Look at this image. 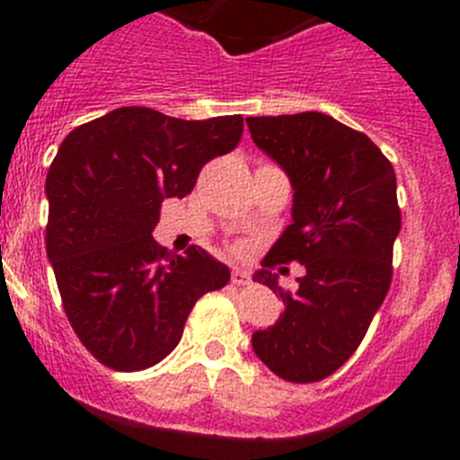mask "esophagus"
<instances>
[{"instance_id": "obj_1", "label": "esophagus", "mask_w": 460, "mask_h": 460, "mask_svg": "<svg viewBox=\"0 0 460 460\" xmlns=\"http://www.w3.org/2000/svg\"><path fill=\"white\" fill-rule=\"evenodd\" d=\"M230 280H233L234 286H246L251 280V276L246 274L243 270H233V276H230Z\"/></svg>"}]
</instances>
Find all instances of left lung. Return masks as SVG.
<instances>
[{"mask_svg":"<svg viewBox=\"0 0 460 460\" xmlns=\"http://www.w3.org/2000/svg\"><path fill=\"white\" fill-rule=\"evenodd\" d=\"M253 142L286 170L295 189L292 223L253 280L286 304L274 327L253 334V350L288 382H320L355 355L392 286L401 230L396 174L371 137L323 112L249 117ZM299 261L295 293L270 270Z\"/></svg>","mask_w":460,"mask_h":460,"instance_id":"8db88e82","label":"left lung"}]
</instances>
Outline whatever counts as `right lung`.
<instances>
[{"instance_id": "right-lung-1", "label": "right lung", "mask_w": 460, "mask_h": 460, "mask_svg": "<svg viewBox=\"0 0 460 460\" xmlns=\"http://www.w3.org/2000/svg\"><path fill=\"white\" fill-rule=\"evenodd\" d=\"M243 117L186 121L117 108L73 128L46 180V249L80 343L115 371H142L177 348L195 302L230 270L200 246L172 255L152 237L165 198L193 190L230 154Z\"/></svg>"}]
</instances>
